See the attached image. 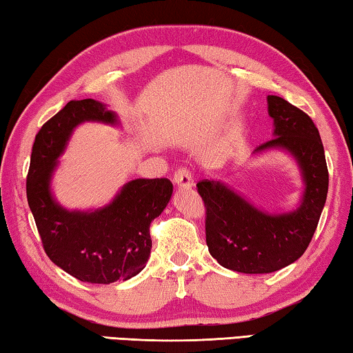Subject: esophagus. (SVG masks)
Masks as SVG:
<instances>
[{
  "label": "esophagus",
  "mask_w": 353,
  "mask_h": 353,
  "mask_svg": "<svg viewBox=\"0 0 353 353\" xmlns=\"http://www.w3.org/2000/svg\"><path fill=\"white\" fill-rule=\"evenodd\" d=\"M173 183H175V186L178 189H192L194 186V181H192V176H190V173L186 169H178L173 173Z\"/></svg>",
  "instance_id": "34e87169"
}]
</instances>
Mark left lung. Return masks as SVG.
Returning <instances> with one entry per match:
<instances>
[{
	"label": "left lung",
	"instance_id": "8db88e82",
	"mask_svg": "<svg viewBox=\"0 0 353 353\" xmlns=\"http://www.w3.org/2000/svg\"><path fill=\"white\" fill-rule=\"evenodd\" d=\"M268 112L274 139L253 153L281 150L292 156L305 184L296 210L270 214L222 181L197 184L206 208L208 250L223 268L241 274H270L297 261L313 238L328 192L325 153L313 120L276 95H268Z\"/></svg>",
	"mask_w": 353,
	"mask_h": 353
}]
</instances>
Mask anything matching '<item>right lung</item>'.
<instances>
[{
  "instance_id": "1",
  "label": "right lung",
  "mask_w": 353,
  "mask_h": 353,
  "mask_svg": "<svg viewBox=\"0 0 353 353\" xmlns=\"http://www.w3.org/2000/svg\"><path fill=\"white\" fill-rule=\"evenodd\" d=\"M84 122L119 125L117 114L92 100H72L40 131L26 178L28 205L45 253L74 279L97 285L128 280L145 268L152 250L150 223L165 210L173 186L167 178H137L123 184L98 210H67L51 192L59 156L73 130Z\"/></svg>"
}]
</instances>
